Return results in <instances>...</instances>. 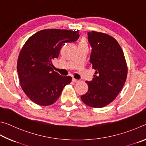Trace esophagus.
I'll return each mask as SVG.
<instances>
[{"mask_svg": "<svg viewBox=\"0 0 146 146\" xmlns=\"http://www.w3.org/2000/svg\"><path fill=\"white\" fill-rule=\"evenodd\" d=\"M72 82H74V83H76V82H78L79 81V80H76V79H75V78H72Z\"/></svg>", "mask_w": 146, "mask_h": 146, "instance_id": "34e87169", "label": "esophagus"}]
</instances>
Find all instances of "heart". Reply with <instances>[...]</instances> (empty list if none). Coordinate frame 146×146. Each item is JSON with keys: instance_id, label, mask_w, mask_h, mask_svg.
I'll return each mask as SVG.
<instances>
[{"instance_id": "1", "label": "heart", "mask_w": 146, "mask_h": 146, "mask_svg": "<svg viewBox=\"0 0 146 146\" xmlns=\"http://www.w3.org/2000/svg\"><path fill=\"white\" fill-rule=\"evenodd\" d=\"M80 45H87V44H86V42L85 39H81L80 42H79V44H78V46H80Z\"/></svg>"}]
</instances>
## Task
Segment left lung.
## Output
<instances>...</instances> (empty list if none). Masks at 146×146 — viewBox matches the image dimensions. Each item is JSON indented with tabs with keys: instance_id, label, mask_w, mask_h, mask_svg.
<instances>
[{
	"instance_id": "8db88e82",
	"label": "left lung",
	"mask_w": 146,
	"mask_h": 146,
	"mask_svg": "<svg viewBox=\"0 0 146 146\" xmlns=\"http://www.w3.org/2000/svg\"><path fill=\"white\" fill-rule=\"evenodd\" d=\"M92 47L90 62L96 70L93 80L86 81L88 92L81 96L92 108H103L118 96L126 82L127 66L119 43L111 36L92 31L88 33Z\"/></svg>"
}]
</instances>
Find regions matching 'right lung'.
I'll list each match as a JSON object with an SVG mask.
<instances>
[{
	"instance_id": "obj_1",
	"label": "right lung",
	"mask_w": 146,
	"mask_h": 146,
	"mask_svg": "<svg viewBox=\"0 0 146 146\" xmlns=\"http://www.w3.org/2000/svg\"><path fill=\"white\" fill-rule=\"evenodd\" d=\"M79 31L48 29L32 35L23 46L17 61L21 88L33 103L49 106L60 98L63 88L72 81L53 70L52 61L58 58L65 43L76 42Z\"/></svg>"
}]
</instances>
